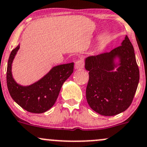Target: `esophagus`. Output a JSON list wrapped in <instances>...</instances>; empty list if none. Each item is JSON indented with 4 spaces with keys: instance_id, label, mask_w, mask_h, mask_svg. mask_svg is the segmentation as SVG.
Segmentation results:
<instances>
[{
    "instance_id": "obj_1",
    "label": "esophagus",
    "mask_w": 147,
    "mask_h": 147,
    "mask_svg": "<svg viewBox=\"0 0 147 147\" xmlns=\"http://www.w3.org/2000/svg\"><path fill=\"white\" fill-rule=\"evenodd\" d=\"M75 68L78 69H82L83 67H84V61H83V60H78V61L75 63Z\"/></svg>"
}]
</instances>
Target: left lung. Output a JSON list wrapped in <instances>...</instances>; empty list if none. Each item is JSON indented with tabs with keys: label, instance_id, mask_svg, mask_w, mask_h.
Listing matches in <instances>:
<instances>
[{
	"label": "left lung",
	"instance_id": "8db88e82",
	"mask_svg": "<svg viewBox=\"0 0 147 147\" xmlns=\"http://www.w3.org/2000/svg\"><path fill=\"white\" fill-rule=\"evenodd\" d=\"M84 66L89 75L86 101L92 110L113 116L129 108L139 84L140 70L127 36L111 52L87 57Z\"/></svg>",
	"mask_w": 147,
	"mask_h": 147
}]
</instances>
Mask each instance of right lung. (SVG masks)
I'll return each instance as SVG.
<instances>
[{
    "instance_id": "add662e5",
    "label": "right lung",
    "mask_w": 147,
    "mask_h": 147,
    "mask_svg": "<svg viewBox=\"0 0 147 147\" xmlns=\"http://www.w3.org/2000/svg\"><path fill=\"white\" fill-rule=\"evenodd\" d=\"M20 49V44L12 51L7 62V86L12 98L24 110L33 113H42L53 106L63 83L72 75L74 63L59 65L42 78L29 86H22L14 80L12 64Z\"/></svg>"
}]
</instances>
